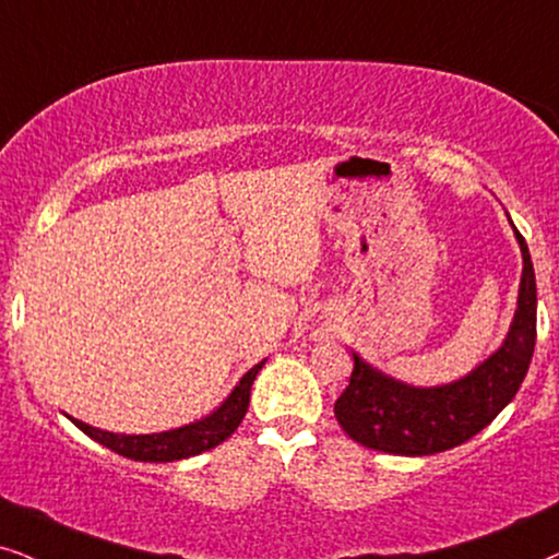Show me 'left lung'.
<instances>
[{
    "label": "left lung",
    "instance_id": "1",
    "mask_svg": "<svg viewBox=\"0 0 559 559\" xmlns=\"http://www.w3.org/2000/svg\"><path fill=\"white\" fill-rule=\"evenodd\" d=\"M511 228L524 272L509 333L488 359L447 385L418 388L395 380L352 352V380L333 413L361 447L401 456L447 452L480 433L519 393L536 342V280L524 236L513 223Z\"/></svg>",
    "mask_w": 559,
    "mask_h": 559
}]
</instances>
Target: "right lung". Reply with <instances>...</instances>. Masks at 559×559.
<instances>
[{
	"mask_svg": "<svg viewBox=\"0 0 559 559\" xmlns=\"http://www.w3.org/2000/svg\"><path fill=\"white\" fill-rule=\"evenodd\" d=\"M264 367V361L253 365L246 372L238 385L230 390V395L223 401L210 416L200 418V421L179 426V429H169L162 433H112L94 429V426L71 418V424L76 429H82L86 437L99 441V444L112 449L128 460L135 462H174V460H187V456L202 454L207 449H215L221 441H226L230 433L238 429V424L243 421L246 411H249V397L251 385L257 380L259 369Z\"/></svg>",
	"mask_w": 559,
	"mask_h": 559,
	"instance_id": "1",
	"label": "right lung"
}]
</instances>
